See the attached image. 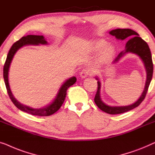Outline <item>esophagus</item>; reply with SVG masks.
Returning a JSON list of instances; mask_svg holds the SVG:
<instances>
[{
    "mask_svg": "<svg viewBox=\"0 0 155 155\" xmlns=\"http://www.w3.org/2000/svg\"><path fill=\"white\" fill-rule=\"evenodd\" d=\"M93 71L92 70V69L90 68L89 67H86V68H84L83 70L81 71V72L80 75H81V78H85L86 77H88L89 75H91L93 74Z\"/></svg>",
    "mask_w": 155,
    "mask_h": 155,
    "instance_id": "34e87169",
    "label": "esophagus"
}]
</instances>
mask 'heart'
<instances>
[{"mask_svg":"<svg viewBox=\"0 0 155 155\" xmlns=\"http://www.w3.org/2000/svg\"><path fill=\"white\" fill-rule=\"evenodd\" d=\"M108 43L106 41L100 40L95 41L93 43V47L97 51H102V58L104 60H110L114 55V49L111 45H107Z\"/></svg>","mask_w":155,"mask_h":155,"instance_id":"obj_1","label":"heart"}]
</instances>
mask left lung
Masks as SVG:
<instances>
[{
	"label": "left lung",
	"instance_id": "left-lung-1",
	"mask_svg": "<svg viewBox=\"0 0 155 155\" xmlns=\"http://www.w3.org/2000/svg\"><path fill=\"white\" fill-rule=\"evenodd\" d=\"M110 34L112 36H114L117 39H120V40H124L126 38H130V40L126 43V49L121 51L117 55V58L113 61V63L118 62L119 59L121 57H123L124 55H125L126 53H133L137 54L142 59L144 64H145L146 72H147V79H146L145 88H144L142 95H141L140 98L137 100L135 103L128 106L110 107L104 104L100 99V82L99 81H97V90L94 98L95 104H97V106L100 110L107 113V114H117L128 112V111L136 108L145 99L150 82H151L152 74H153V62H152V60L151 51H150L147 43L143 40L140 37H139V34L137 32L130 29H117L110 31ZM96 79L98 80V78H96Z\"/></svg>",
	"mask_w": 155,
	"mask_h": 155
}]
</instances>
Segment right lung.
I'll list each match as a JSON object with an SVG mask.
<instances>
[{
	"mask_svg": "<svg viewBox=\"0 0 155 155\" xmlns=\"http://www.w3.org/2000/svg\"><path fill=\"white\" fill-rule=\"evenodd\" d=\"M38 45V44H47V41H45L44 37L43 36H37V35H28L21 37V38L16 41L14 44L12 45L11 48L10 49L9 53L7 55L5 64L3 67V78L4 81L7 89L8 95H9L10 100L13 102V104L17 107L19 110H20L23 112H25L31 115H36V116H41V117H46L50 116V115L54 114L61 107L63 102L64 101L65 97L67 95V91L69 87L72 86L73 84H75L77 81V78L71 77L67 80V81L62 84V86L60 87V90L58 91V95L55 97V100L48 106L45 107L42 109H33L29 107L23 105L21 103L17 101L13 96L12 93L10 91L9 83H8V71H9V68L10 63L12 62V60L14 57L15 53L18 51V49L20 48L21 47L24 46L25 45Z\"/></svg>",
	"mask_w": 155,
	"mask_h": 155,
	"instance_id": "add662e5",
	"label": "right lung"
}]
</instances>
